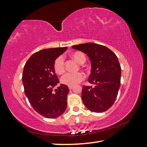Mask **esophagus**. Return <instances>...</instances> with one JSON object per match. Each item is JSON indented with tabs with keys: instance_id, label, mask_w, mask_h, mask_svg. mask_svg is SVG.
Wrapping results in <instances>:
<instances>
[{
	"instance_id": "obj_1",
	"label": "esophagus",
	"mask_w": 147,
	"mask_h": 147,
	"mask_svg": "<svg viewBox=\"0 0 147 147\" xmlns=\"http://www.w3.org/2000/svg\"><path fill=\"white\" fill-rule=\"evenodd\" d=\"M73 88H74V86H68V88L69 90H71Z\"/></svg>"
}]
</instances>
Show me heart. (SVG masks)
<instances>
[{
  "mask_svg": "<svg viewBox=\"0 0 147 147\" xmlns=\"http://www.w3.org/2000/svg\"><path fill=\"white\" fill-rule=\"evenodd\" d=\"M71 57L79 64L84 63L86 61L85 55L81 51H74L71 53ZM53 69L55 73L62 75L65 71V63L63 56H59L55 59L53 63ZM83 74L78 72L76 74L66 73L62 77L61 83L68 86H74L80 83L84 79Z\"/></svg>",
  "mask_w": 147,
  "mask_h": 147,
  "instance_id": "heart-1",
  "label": "heart"
}]
</instances>
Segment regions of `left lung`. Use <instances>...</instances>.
I'll use <instances>...</instances> for the list:
<instances>
[{
    "instance_id": "8db88e82",
    "label": "left lung",
    "mask_w": 147,
    "mask_h": 147,
    "mask_svg": "<svg viewBox=\"0 0 147 147\" xmlns=\"http://www.w3.org/2000/svg\"><path fill=\"white\" fill-rule=\"evenodd\" d=\"M71 48L86 53L91 61L88 81L94 86L83 85L81 97L84 106L94 112L107 111L114 103L121 84V69L117 57L106 46L96 43Z\"/></svg>"
}]
</instances>
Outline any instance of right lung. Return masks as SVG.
I'll list each match as a JSON object with an SVG mask.
<instances>
[{
    "instance_id": "1",
    "label": "right lung",
    "mask_w": 147,
    "mask_h": 147,
    "mask_svg": "<svg viewBox=\"0 0 147 147\" xmlns=\"http://www.w3.org/2000/svg\"><path fill=\"white\" fill-rule=\"evenodd\" d=\"M67 47L48 48L37 51L26 63L22 73L25 95L36 112L43 117L54 119L60 116L67 107L69 88L59 83L53 63Z\"/></svg>"
}]
</instances>
